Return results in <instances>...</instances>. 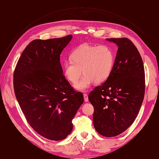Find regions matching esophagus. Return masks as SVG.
Returning <instances> with one entry per match:
<instances>
[{
  "instance_id": "obj_1",
  "label": "esophagus",
  "mask_w": 159,
  "mask_h": 159,
  "mask_svg": "<svg viewBox=\"0 0 159 159\" xmlns=\"http://www.w3.org/2000/svg\"><path fill=\"white\" fill-rule=\"evenodd\" d=\"M84 101L85 102H88V101H89V99H88V94H86V93H84Z\"/></svg>"
}]
</instances>
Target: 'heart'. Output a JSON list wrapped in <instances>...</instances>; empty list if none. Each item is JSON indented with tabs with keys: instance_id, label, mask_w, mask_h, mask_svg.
I'll use <instances>...</instances> for the list:
<instances>
[{
	"instance_id": "heart-1",
	"label": "heart",
	"mask_w": 159,
	"mask_h": 159,
	"mask_svg": "<svg viewBox=\"0 0 159 159\" xmlns=\"http://www.w3.org/2000/svg\"><path fill=\"white\" fill-rule=\"evenodd\" d=\"M71 59L72 61H66L64 64V75L71 83L75 84L84 72V75L74 88L85 91L94 81L101 84L109 78L113 69L115 54L107 46L83 44L71 53Z\"/></svg>"
}]
</instances>
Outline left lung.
Wrapping results in <instances>:
<instances>
[{
  "instance_id": "8db88e82",
  "label": "left lung",
  "mask_w": 159,
  "mask_h": 159,
  "mask_svg": "<svg viewBox=\"0 0 159 159\" xmlns=\"http://www.w3.org/2000/svg\"><path fill=\"white\" fill-rule=\"evenodd\" d=\"M118 46L111 74L89 94L94 107L93 125L111 137L123 133L136 119L145 95V70L141 56L128 38H107Z\"/></svg>"
}]
</instances>
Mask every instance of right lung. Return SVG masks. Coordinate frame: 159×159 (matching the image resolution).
Masks as SVG:
<instances>
[{"label":"right lung","mask_w":159,"mask_h":159,"mask_svg":"<svg viewBox=\"0 0 159 159\" xmlns=\"http://www.w3.org/2000/svg\"><path fill=\"white\" fill-rule=\"evenodd\" d=\"M72 35L34 40L23 51L14 72L16 99L30 125L52 141L64 139L73 129L72 119L84 95L64 75L60 54Z\"/></svg>","instance_id":"right-lung-1"}]
</instances>
